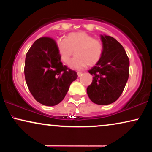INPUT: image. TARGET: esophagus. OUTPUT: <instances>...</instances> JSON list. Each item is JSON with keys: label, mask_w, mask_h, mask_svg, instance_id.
Listing matches in <instances>:
<instances>
[{"label": "esophagus", "mask_w": 152, "mask_h": 152, "mask_svg": "<svg viewBox=\"0 0 152 152\" xmlns=\"http://www.w3.org/2000/svg\"><path fill=\"white\" fill-rule=\"evenodd\" d=\"M77 75H78V77H81L82 75V72H77Z\"/></svg>", "instance_id": "34e87169"}]
</instances>
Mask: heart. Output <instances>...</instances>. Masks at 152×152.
I'll return each mask as SVG.
<instances>
[{
	"mask_svg": "<svg viewBox=\"0 0 152 152\" xmlns=\"http://www.w3.org/2000/svg\"><path fill=\"white\" fill-rule=\"evenodd\" d=\"M56 46L60 59L75 69H82L88 65L94 66L100 60L103 54L102 43L84 32L70 33L66 39H58Z\"/></svg>",
	"mask_w": 152,
	"mask_h": 152,
	"instance_id": "b5f03b06",
	"label": "heart"
}]
</instances>
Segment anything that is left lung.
Masks as SVG:
<instances>
[{
  "instance_id": "1",
  "label": "left lung",
  "mask_w": 152,
  "mask_h": 152,
  "mask_svg": "<svg viewBox=\"0 0 152 152\" xmlns=\"http://www.w3.org/2000/svg\"><path fill=\"white\" fill-rule=\"evenodd\" d=\"M101 39L103 54L88 70L93 77L86 91L93 102L107 105L117 100L123 92L129 75V59L123 46L113 37L101 35Z\"/></svg>"
}]
</instances>
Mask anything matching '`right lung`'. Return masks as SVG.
<instances>
[{"mask_svg":"<svg viewBox=\"0 0 152 152\" xmlns=\"http://www.w3.org/2000/svg\"><path fill=\"white\" fill-rule=\"evenodd\" d=\"M56 43L48 37L35 41L26 54L24 68L31 94L39 103L50 107L63 100L77 78L75 71L61 63Z\"/></svg>","mask_w":152,"mask_h":152,"instance_id":"right-lung-1","label":"right lung"}]
</instances>
